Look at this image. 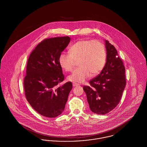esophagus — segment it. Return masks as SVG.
<instances>
[{
    "label": "esophagus",
    "instance_id": "obj_1",
    "mask_svg": "<svg viewBox=\"0 0 147 147\" xmlns=\"http://www.w3.org/2000/svg\"><path fill=\"white\" fill-rule=\"evenodd\" d=\"M78 85H79V84L76 83H73V86H78Z\"/></svg>",
    "mask_w": 147,
    "mask_h": 147
}]
</instances>
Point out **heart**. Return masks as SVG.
<instances>
[{"label": "heart", "instance_id": "b5f03b06", "mask_svg": "<svg viewBox=\"0 0 147 147\" xmlns=\"http://www.w3.org/2000/svg\"><path fill=\"white\" fill-rule=\"evenodd\" d=\"M77 61L79 67L68 76V80L82 83L91 75L99 74L106 61L104 45L96 40H79L70 46L69 53H62L58 59L60 66L65 71H71Z\"/></svg>", "mask_w": 147, "mask_h": 147}]
</instances>
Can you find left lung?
Wrapping results in <instances>:
<instances>
[{
  "label": "left lung",
  "mask_w": 147,
  "mask_h": 147,
  "mask_svg": "<svg viewBox=\"0 0 147 147\" xmlns=\"http://www.w3.org/2000/svg\"><path fill=\"white\" fill-rule=\"evenodd\" d=\"M106 62L100 74L84 86L91 111L105 115L114 109L122 97L126 86L125 68L115 47L105 40Z\"/></svg>",
  "instance_id": "left-lung-1"
}]
</instances>
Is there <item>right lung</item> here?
<instances>
[{
  "mask_svg": "<svg viewBox=\"0 0 147 147\" xmlns=\"http://www.w3.org/2000/svg\"><path fill=\"white\" fill-rule=\"evenodd\" d=\"M70 41L68 36L45 39L28 58L24 81L25 96L35 111L46 117L63 112L72 89L70 82L58 87L64 78L59 57Z\"/></svg>",
  "mask_w": 147,
  "mask_h": 147,
  "instance_id": "1",
  "label": "right lung"
}]
</instances>
